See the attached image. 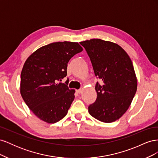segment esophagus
I'll return each instance as SVG.
<instances>
[{"instance_id":"obj_1","label":"esophagus","mask_w":158,"mask_h":158,"mask_svg":"<svg viewBox=\"0 0 158 158\" xmlns=\"http://www.w3.org/2000/svg\"><path fill=\"white\" fill-rule=\"evenodd\" d=\"M76 92H77L78 94H81V93H82V89H76Z\"/></svg>"}]
</instances>
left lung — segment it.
I'll return each instance as SVG.
<instances>
[{
    "mask_svg": "<svg viewBox=\"0 0 158 158\" xmlns=\"http://www.w3.org/2000/svg\"><path fill=\"white\" fill-rule=\"evenodd\" d=\"M92 63L97 82L95 102L88 107L89 114L103 123H112L125 113L137 89V80L131 59L114 43L92 39L80 43Z\"/></svg>",
    "mask_w": 158,
    "mask_h": 158,
    "instance_id": "1",
    "label": "left lung"
}]
</instances>
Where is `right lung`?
Returning a JSON list of instances; mask_svg holds the SVG:
<instances>
[{
    "instance_id": "add662e5",
    "label": "right lung",
    "mask_w": 158,
    "mask_h": 158,
    "mask_svg": "<svg viewBox=\"0 0 158 158\" xmlns=\"http://www.w3.org/2000/svg\"><path fill=\"white\" fill-rule=\"evenodd\" d=\"M83 50L78 43L55 42L41 47L28 57L21 73L20 93L31 111L41 120L55 123L64 118L74 99L68 87L70 59Z\"/></svg>"
}]
</instances>
